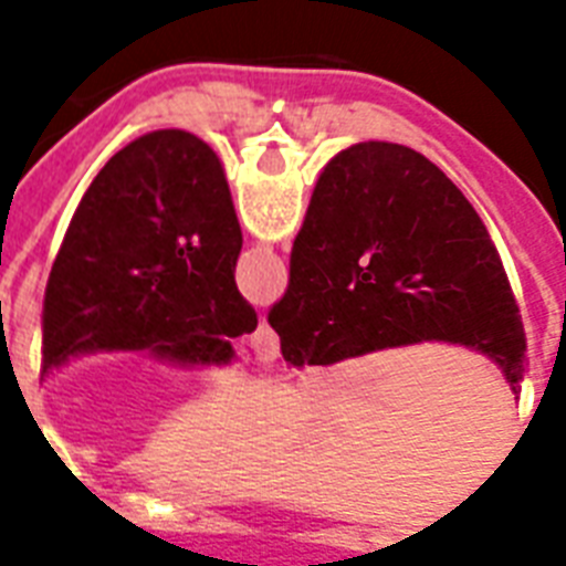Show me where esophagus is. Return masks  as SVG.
Instances as JSON below:
<instances>
[{"label":"esophagus","mask_w":566,"mask_h":566,"mask_svg":"<svg viewBox=\"0 0 566 566\" xmlns=\"http://www.w3.org/2000/svg\"><path fill=\"white\" fill-rule=\"evenodd\" d=\"M249 349L255 355L258 364H273L279 358V337L270 326H266L264 319L258 323V328L249 335Z\"/></svg>","instance_id":"esophagus-1"}]
</instances>
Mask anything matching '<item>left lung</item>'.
<instances>
[{"label":"left lung","mask_w":566,"mask_h":566,"mask_svg":"<svg viewBox=\"0 0 566 566\" xmlns=\"http://www.w3.org/2000/svg\"><path fill=\"white\" fill-rule=\"evenodd\" d=\"M243 234L211 146L161 128L91 181L43 296V373L93 353H149L181 367L231 364L255 332L234 284Z\"/></svg>","instance_id":"8db88e82"}]
</instances>
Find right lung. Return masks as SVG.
<instances>
[{
    "instance_id": "add662e5",
    "label": "right lung",
    "mask_w": 566,
    "mask_h": 566,
    "mask_svg": "<svg viewBox=\"0 0 566 566\" xmlns=\"http://www.w3.org/2000/svg\"><path fill=\"white\" fill-rule=\"evenodd\" d=\"M266 319L293 367L443 340L500 364L514 394L526 370L517 300L484 222L399 144L367 140L326 164Z\"/></svg>"
}]
</instances>
